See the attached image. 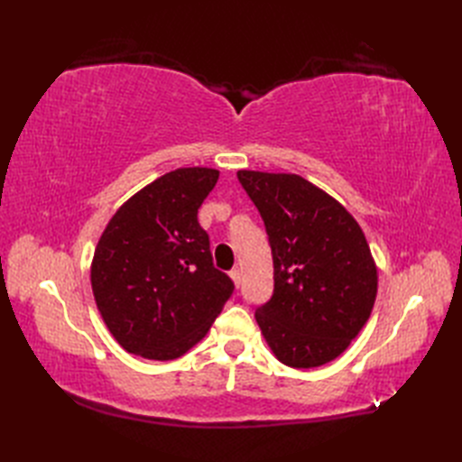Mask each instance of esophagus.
<instances>
[{
	"instance_id": "esophagus-1",
	"label": "esophagus",
	"mask_w": 462,
	"mask_h": 462,
	"mask_svg": "<svg viewBox=\"0 0 462 462\" xmlns=\"http://www.w3.org/2000/svg\"><path fill=\"white\" fill-rule=\"evenodd\" d=\"M229 275H231V279H233V282H235V285H236V287H239V285L243 283V272H241L239 268L231 270V273H229Z\"/></svg>"
}]
</instances>
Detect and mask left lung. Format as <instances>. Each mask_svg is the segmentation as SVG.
I'll return each mask as SVG.
<instances>
[{
  "mask_svg": "<svg viewBox=\"0 0 462 462\" xmlns=\"http://www.w3.org/2000/svg\"><path fill=\"white\" fill-rule=\"evenodd\" d=\"M270 236L273 297L256 310L265 343L291 368L337 358L368 321L377 265L353 214L295 173L236 171Z\"/></svg>",
  "mask_w": 462,
  "mask_h": 462,
  "instance_id": "8db88e82",
  "label": "left lung"
}]
</instances>
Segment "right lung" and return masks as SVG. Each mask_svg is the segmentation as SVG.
<instances>
[{"label": "right lung", "instance_id": "right-lung-1", "mask_svg": "<svg viewBox=\"0 0 462 462\" xmlns=\"http://www.w3.org/2000/svg\"><path fill=\"white\" fill-rule=\"evenodd\" d=\"M217 179L212 167H179L134 192L107 221L90 283L102 319L127 353L162 362L183 356L233 295L199 223Z\"/></svg>", "mask_w": 462, "mask_h": 462}]
</instances>
